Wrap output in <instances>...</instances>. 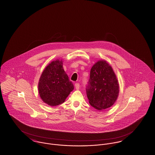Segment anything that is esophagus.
<instances>
[{
	"mask_svg": "<svg viewBox=\"0 0 155 155\" xmlns=\"http://www.w3.org/2000/svg\"><path fill=\"white\" fill-rule=\"evenodd\" d=\"M75 88L76 89H77V90H78L80 88V84L79 83H75Z\"/></svg>",
	"mask_w": 155,
	"mask_h": 155,
	"instance_id": "1",
	"label": "esophagus"
}]
</instances>
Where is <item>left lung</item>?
<instances>
[{
  "label": "left lung",
  "mask_w": 155,
  "mask_h": 155,
  "mask_svg": "<svg viewBox=\"0 0 155 155\" xmlns=\"http://www.w3.org/2000/svg\"><path fill=\"white\" fill-rule=\"evenodd\" d=\"M120 88L112 67L104 60L96 62L90 72L86 93L91 105L102 111L112 106L119 94Z\"/></svg>",
  "instance_id": "obj_1"
}]
</instances>
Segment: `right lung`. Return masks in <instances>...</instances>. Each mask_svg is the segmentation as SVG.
<instances>
[{
    "mask_svg": "<svg viewBox=\"0 0 155 155\" xmlns=\"http://www.w3.org/2000/svg\"><path fill=\"white\" fill-rule=\"evenodd\" d=\"M74 85L63 67V61L57 59L45 68L38 82L40 97L50 106L61 104L74 89Z\"/></svg>",
    "mask_w": 155,
    "mask_h": 155,
    "instance_id": "right-lung-1",
    "label": "right lung"
}]
</instances>
